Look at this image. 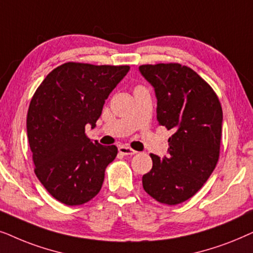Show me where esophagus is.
Here are the masks:
<instances>
[{"mask_svg": "<svg viewBox=\"0 0 253 253\" xmlns=\"http://www.w3.org/2000/svg\"><path fill=\"white\" fill-rule=\"evenodd\" d=\"M118 150H119L120 154H123V155H130V156H132V155H135L137 153V151L132 149V148L126 147V146H120L119 148H118Z\"/></svg>", "mask_w": 253, "mask_h": 253, "instance_id": "obj_1", "label": "esophagus"}]
</instances>
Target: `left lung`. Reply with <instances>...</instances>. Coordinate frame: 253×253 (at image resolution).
<instances>
[{
    "label": "left lung",
    "mask_w": 253,
    "mask_h": 253,
    "mask_svg": "<svg viewBox=\"0 0 253 253\" xmlns=\"http://www.w3.org/2000/svg\"><path fill=\"white\" fill-rule=\"evenodd\" d=\"M139 72L154 87L157 121L172 132L168 156L150 154L144 191L158 203H184L203 187L216 167L222 135L221 104L194 70L179 63L143 65Z\"/></svg>",
    "instance_id": "left-lung-1"
}]
</instances>
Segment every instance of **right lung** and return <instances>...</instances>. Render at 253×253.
I'll use <instances>...</instances> for the list:
<instances>
[{
    "instance_id": "right-lung-1",
    "label": "right lung",
    "mask_w": 253,
    "mask_h": 253,
    "mask_svg": "<svg viewBox=\"0 0 253 253\" xmlns=\"http://www.w3.org/2000/svg\"><path fill=\"white\" fill-rule=\"evenodd\" d=\"M129 69L67 62L52 70L33 95L26 130L35 172L60 203L83 205L102 188L118 148L90 140L85 126L95 128L104 103Z\"/></svg>"
}]
</instances>
